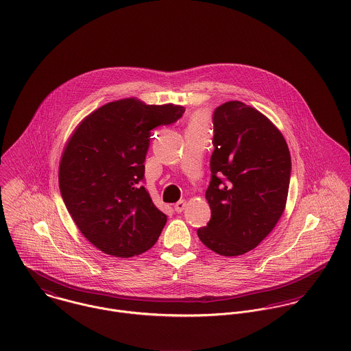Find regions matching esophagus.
<instances>
[{
  "instance_id": "esophagus-1",
  "label": "esophagus",
  "mask_w": 351,
  "mask_h": 351,
  "mask_svg": "<svg viewBox=\"0 0 351 351\" xmlns=\"http://www.w3.org/2000/svg\"><path fill=\"white\" fill-rule=\"evenodd\" d=\"M185 206H186V200H180L174 205V208H176L177 212H182V210L185 209Z\"/></svg>"
}]
</instances>
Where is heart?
<instances>
[{"instance_id": "1", "label": "heart", "mask_w": 351, "mask_h": 351, "mask_svg": "<svg viewBox=\"0 0 351 351\" xmlns=\"http://www.w3.org/2000/svg\"><path fill=\"white\" fill-rule=\"evenodd\" d=\"M201 116H197V120H200Z\"/></svg>"}]
</instances>
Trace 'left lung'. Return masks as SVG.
<instances>
[{"mask_svg": "<svg viewBox=\"0 0 351 351\" xmlns=\"http://www.w3.org/2000/svg\"><path fill=\"white\" fill-rule=\"evenodd\" d=\"M213 125L212 178L205 192L210 220L197 235L209 250L237 256L255 249L282 216L291 154L281 131L242 101L217 106Z\"/></svg>", "mask_w": 351, "mask_h": 351, "instance_id": "left-lung-1", "label": "left lung"}]
</instances>
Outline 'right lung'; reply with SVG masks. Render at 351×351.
Here are the masks:
<instances>
[{
  "mask_svg": "<svg viewBox=\"0 0 351 351\" xmlns=\"http://www.w3.org/2000/svg\"><path fill=\"white\" fill-rule=\"evenodd\" d=\"M185 108L112 101L75 127L60 156L59 188L81 234L99 250L130 258L151 249L167 216L141 184L150 131L178 120Z\"/></svg>",
  "mask_w": 351,
  "mask_h": 351,
  "instance_id": "add662e5",
  "label": "right lung"
}]
</instances>
